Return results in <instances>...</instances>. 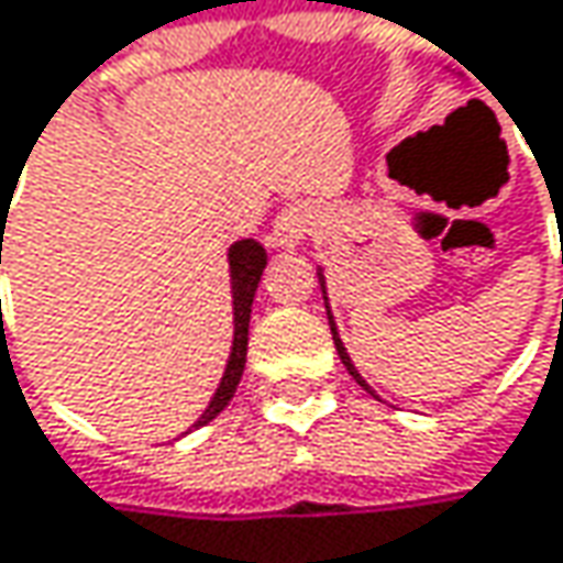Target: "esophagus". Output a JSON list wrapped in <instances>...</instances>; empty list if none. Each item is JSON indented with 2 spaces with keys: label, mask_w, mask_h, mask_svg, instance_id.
Masks as SVG:
<instances>
[{
  "label": "esophagus",
  "mask_w": 563,
  "mask_h": 563,
  "mask_svg": "<svg viewBox=\"0 0 563 563\" xmlns=\"http://www.w3.org/2000/svg\"><path fill=\"white\" fill-rule=\"evenodd\" d=\"M309 231H312V209L302 206V202H292V206H286L277 216L274 231H271V241L277 247H299Z\"/></svg>",
  "instance_id": "obj_1"
}]
</instances>
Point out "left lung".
<instances>
[{
    "instance_id": "1",
    "label": "left lung",
    "mask_w": 563,
    "mask_h": 563,
    "mask_svg": "<svg viewBox=\"0 0 563 563\" xmlns=\"http://www.w3.org/2000/svg\"><path fill=\"white\" fill-rule=\"evenodd\" d=\"M319 283H322V292H325V277H322V267H319ZM325 309H329V325H332L334 347H338V357H341V364H344V367H347V374H351V377H354V380H357V384L364 386V389H367V393H374V389H371V386H367V380H364V377H361V374H357V367H354V361H351V354H347V347H344V341H341V338H338V325H334L332 306H329V292H325ZM374 396H377V393H374Z\"/></svg>"
}]
</instances>
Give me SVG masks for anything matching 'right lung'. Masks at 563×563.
Masks as SVG:
<instances>
[{
	"label": "right lung",
	"mask_w": 563,
	"mask_h": 563,
	"mask_svg": "<svg viewBox=\"0 0 563 563\" xmlns=\"http://www.w3.org/2000/svg\"><path fill=\"white\" fill-rule=\"evenodd\" d=\"M2 219H5V209H2ZM5 234V231H2ZM0 261H2V238H0ZM267 267V251L261 247V241L254 238H244V241H234L229 247V274H231V309H234V334H231V354L229 364H225V374L219 380L216 396L209 399L206 412L196 419L192 429H202L209 426L225 406L231 402L234 389L241 384V374H244V361H247V325H251V302H254V292H257V283L261 274Z\"/></svg>",
	"instance_id": "add662e5"
}]
</instances>
